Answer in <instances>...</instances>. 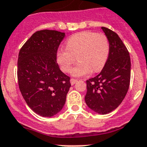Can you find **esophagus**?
Returning a JSON list of instances; mask_svg holds the SVG:
<instances>
[{"label": "esophagus", "instance_id": "34e87169", "mask_svg": "<svg viewBox=\"0 0 147 147\" xmlns=\"http://www.w3.org/2000/svg\"><path fill=\"white\" fill-rule=\"evenodd\" d=\"M77 80H76V79H73V78H72L71 79V80H70V83H71V84H72V85H74V84H75V83L77 82Z\"/></svg>", "mask_w": 147, "mask_h": 147}]
</instances>
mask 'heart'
I'll return each mask as SVG.
<instances>
[{
  "instance_id": "heart-1",
  "label": "heart",
  "mask_w": 147,
  "mask_h": 147,
  "mask_svg": "<svg viewBox=\"0 0 147 147\" xmlns=\"http://www.w3.org/2000/svg\"><path fill=\"white\" fill-rule=\"evenodd\" d=\"M109 53L108 39L104 34L84 31L74 34L66 40V48L57 52V61L62 71L69 72L72 64L78 63L71 70L75 77H81L91 72H98L104 68Z\"/></svg>"
}]
</instances>
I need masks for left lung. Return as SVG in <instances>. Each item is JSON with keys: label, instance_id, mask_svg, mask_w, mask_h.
Instances as JSON below:
<instances>
[{"label": "left lung", "instance_id": "8db88e82", "mask_svg": "<svg viewBox=\"0 0 147 147\" xmlns=\"http://www.w3.org/2000/svg\"><path fill=\"white\" fill-rule=\"evenodd\" d=\"M101 29L109 41V56L101 72L86 81L85 102L93 112L106 115L115 110L127 95L131 61L127 47L119 36L106 27Z\"/></svg>", "mask_w": 147, "mask_h": 147}]
</instances>
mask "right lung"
Listing matches in <instances>:
<instances>
[{"label": "right lung", "mask_w": 147, "mask_h": 147, "mask_svg": "<svg viewBox=\"0 0 147 147\" xmlns=\"http://www.w3.org/2000/svg\"><path fill=\"white\" fill-rule=\"evenodd\" d=\"M65 35L55 30L38 31L19 52V89L29 108L42 117H52L63 109L71 86L70 78L61 72L56 61Z\"/></svg>", "instance_id": "add662e5"}]
</instances>
